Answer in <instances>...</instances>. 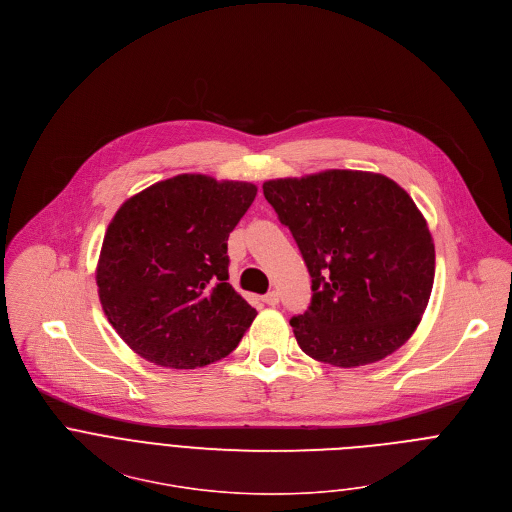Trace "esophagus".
<instances>
[{
  "instance_id": "obj_1",
  "label": "esophagus",
  "mask_w": 512,
  "mask_h": 512,
  "mask_svg": "<svg viewBox=\"0 0 512 512\" xmlns=\"http://www.w3.org/2000/svg\"><path fill=\"white\" fill-rule=\"evenodd\" d=\"M263 301H265L267 305H277V303H279V293H277V291H269L267 295H263Z\"/></svg>"
}]
</instances>
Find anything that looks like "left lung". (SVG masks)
I'll return each mask as SVG.
<instances>
[{
  "label": "left lung",
  "instance_id": "1",
  "mask_svg": "<svg viewBox=\"0 0 512 512\" xmlns=\"http://www.w3.org/2000/svg\"><path fill=\"white\" fill-rule=\"evenodd\" d=\"M311 275V305L289 319L313 360L356 368L416 331L434 285V241L412 197L366 170H323L263 183Z\"/></svg>",
  "mask_w": 512,
  "mask_h": 512
}]
</instances>
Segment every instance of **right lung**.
<instances>
[{"label": "right lung", "mask_w": 512, "mask_h": 512, "mask_svg": "<svg viewBox=\"0 0 512 512\" xmlns=\"http://www.w3.org/2000/svg\"><path fill=\"white\" fill-rule=\"evenodd\" d=\"M255 195L253 183L177 175L120 205L102 241L96 285L134 354L193 370L239 346L257 311L227 283V239Z\"/></svg>", "instance_id": "obj_1"}]
</instances>
